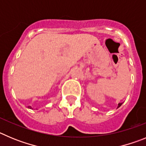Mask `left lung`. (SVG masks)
Instances as JSON below:
<instances>
[{
    "mask_svg": "<svg viewBox=\"0 0 146 146\" xmlns=\"http://www.w3.org/2000/svg\"><path fill=\"white\" fill-rule=\"evenodd\" d=\"M121 105H122V103H121H121H119V105H118V108H119V107H120V106H121Z\"/></svg>",
    "mask_w": 146,
    "mask_h": 146,
    "instance_id": "left-lung-1",
    "label": "left lung"
}]
</instances>
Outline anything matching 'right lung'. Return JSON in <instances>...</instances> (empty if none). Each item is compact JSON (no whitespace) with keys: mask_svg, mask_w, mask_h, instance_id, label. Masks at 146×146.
<instances>
[{"mask_svg":"<svg viewBox=\"0 0 146 146\" xmlns=\"http://www.w3.org/2000/svg\"><path fill=\"white\" fill-rule=\"evenodd\" d=\"M29 108H31V109H33V108H31V106H30V107H29Z\"/></svg>","mask_w":146,"mask_h":146,"instance_id":"obj_1","label":"right lung"}]
</instances>
